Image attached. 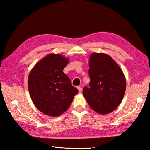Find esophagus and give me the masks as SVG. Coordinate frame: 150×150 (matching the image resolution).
Instances as JSON below:
<instances>
[{
    "label": "esophagus",
    "instance_id": "obj_1",
    "mask_svg": "<svg viewBox=\"0 0 150 150\" xmlns=\"http://www.w3.org/2000/svg\"><path fill=\"white\" fill-rule=\"evenodd\" d=\"M78 89V90H79V93H81L82 92V90H83V89H82V88H81V87H79V86H78V88H77Z\"/></svg>",
    "mask_w": 150,
    "mask_h": 150
}]
</instances>
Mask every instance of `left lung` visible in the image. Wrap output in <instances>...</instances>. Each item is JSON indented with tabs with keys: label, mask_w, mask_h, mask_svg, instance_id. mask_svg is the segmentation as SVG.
I'll return each mask as SVG.
<instances>
[{
	"label": "left lung",
	"mask_w": 150,
	"mask_h": 150,
	"mask_svg": "<svg viewBox=\"0 0 150 150\" xmlns=\"http://www.w3.org/2000/svg\"><path fill=\"white\" fill-rule=\"evenodd\" d=\"M89 88L83 95L93 110L101 115L111 113L120 105L126 91L122 71L113 59L104 53H93L89 59Z\"/></svg>",
	"instance_id": "1"
}]
</instances>
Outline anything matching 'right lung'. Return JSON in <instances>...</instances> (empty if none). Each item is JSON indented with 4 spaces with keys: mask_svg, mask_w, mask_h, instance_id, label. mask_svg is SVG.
Here are the masks:
<instances>
[{
    "mask_svg": "<svg viewBox=\"0 0 150 150\" xmlns=\"http://www.w3.org/2000/svg\"><path fill=\"white\" fill-rule=\"evenodd\" d=\"M69 59L58 54H49L36 63L28 78V89L36 108L44 114L56 117L64 113L78 90L63 72Z\"/></svg>",
    "mask_w": 150,
    "mask_h": 150,
    "instance_id": "add662e5",
    "label": "right lung"
}]
</instances>
